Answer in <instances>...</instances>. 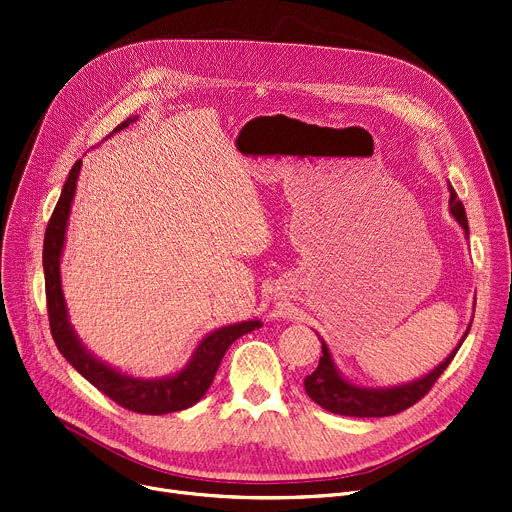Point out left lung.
Here are the masks:
<instances>
[{
  "instance_id": "1",
  "label": "left lung",
  "mask_w": 512,
  "mask_h": 512,
  "mask_svg": "<svg viewBox=\"0 0 512 512\" xmlns=\"http://www.w3.org/2000/svg\"><path fill=\"white\" fill-rule=\"evenodd\" d=\"M449 211L453 219L459 223L463 229L465 238H469V227H467V217L461 201L457 199L455 190L451 188V199H449ZM471 322H474V316H471ZM471 324H467V330L463 332L459 344L449 352V357L437 365L432 371H428L424 377H418L408 383L400 385H389V387H369L350 381L348 377L342 375V371L336 367L334 357L330 352V346L322 338V357L318 369L311 375L305 377L303 385L307 396L322 406L324 410L340 416H355V418H383V416H393L398 412L408 410L414 406L420 398H424L428 389L435 385V381L441 377V373L449 367L453 357L457 355L459 346L463 344L465 336L469 334ZM320 338V334L316 332Z\"/></svg>"
}]
</instances>
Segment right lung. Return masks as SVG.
I'll return each mask as SVG.
<instances>
[{
    "instance_id": "1",
    "label": "right lung",
    "mask_w": 512,
    "mask_h": 512,
    "mask_svg": "<svg viewBox=\"0 0 512 512\" xmlns=\"http://www.w3.org/2000/svg\"><path fill=\"white\" fill-rule=\"evenodd\" d=\"M137 119L139 116H129V119L116 127L108 137L127 129ZM80 170H82V160H77L75 166L69 170V176L59 196V203L45 231L43 268H45L47 309H49V324H51L53 340L61 355L65 357V361L82 377H86L94 387H98L104 396H108L119 406L131 412L153 414V416L186 410L203 400L231 342H235L240 336L252 330H258L262 322L254 318L248 322L229 324L209 332L199 344H196L188 363L180 371L166 377H155V379L133 377L98 359L92 350L86 348V344L80 340L75 328L71 326L69 309H67L63 287H61V256L65 248L67 221H69L73 196L77 188V178H80Z\"/></svg>"
}]
</instances>
